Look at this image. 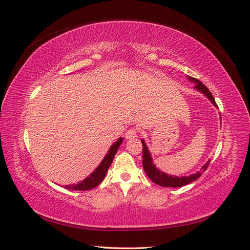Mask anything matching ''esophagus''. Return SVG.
<instances>
[{
  "mask_svg": "<svg viewBox=\"0 0 250 250\" xmlns=\"http://www.w3.org/2000/svg\"><path fill=\"white\" fill-rule=\"evenodd\" d=\"M138 134H139V132H138V128L132 127V128H130V130H127V132L125 133V138L126 139H135V138L138 137Z\"/></svg>",
  "mask_w": 250,
  "mask_h": 250,
  "instance_id": "esophagus-1",
  "label": "esophagus"
}]
</instances>
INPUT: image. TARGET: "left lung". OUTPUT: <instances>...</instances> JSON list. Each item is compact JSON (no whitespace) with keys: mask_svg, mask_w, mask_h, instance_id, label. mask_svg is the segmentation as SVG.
Listing matches in <instances>:
<instances>
[{"mask_svg":"<svg viewBox=\"0 0 250 250\" xmlns=\"http://www.w3.org/2000/svg\"><path fill=\"white\" fill-rule=\"evenodd\" d=\"M188 79L196 83V88L198 90H200L201 92H203L211 102L213 103L214 106L217 107V104L215 103V100L213 98V96H212V94L210 92V90L203 84V83L197 79V78H193V77H190L188 76ZM142 142V145H143V149H142V152H143V167H144V170L147 174V176H148L155 184H158V186H161V187H165V188H180V187H183V186H187V184L188 183H191L192 181L197 180L200 176H201V173L205 172L208 168V166L210 164L211 161H208L204 166H203L202 169L200 172L193 174V175H190V176L188 177H177V176H170V175H167L165 174L163 172H161L160 170H158L155 168V166L153 165L152 163V160H151V155L148 151V149H147V146L144 142V140L141 141Z\"/></svg>","mask_w":250,"mask_h":250,"instance_id":"1","label":"left lung"}]
</instances>
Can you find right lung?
<instances>
[{"label":"right lung","instance_id":"1","mask_svg":"<svg viewBox=\"0 0 250 250\" xmlns=\"http://www.w3.org/2000/svg\"><path fill=\"white\" fill-rule=\"evenodd\" d=\"M122 142H123V138H120V139H118L112 146L110 147V149H109L108 153L106 154L104 160L102 161V163L100 164L99 167L95 170V172H92L90 174V176L86 177L84 180L77 183V184L66 186L64 187V188L72 189V190H88V189H91V188L98 187L99 184L103 181L105 175L107 173V170L110 167L111 163L113 162L115 153L118 149L119 145L122 144Z\"/></svg>","mask_w":250,"mask_h":250}]
</instances>
